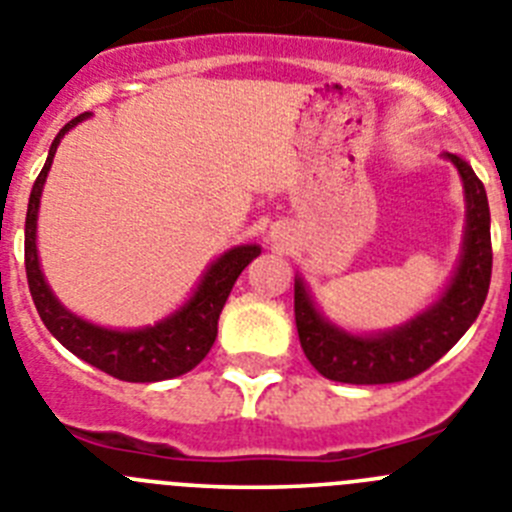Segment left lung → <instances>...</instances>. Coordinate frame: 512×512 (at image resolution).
I'll return each mask as SVG.
<instances>
[{"instance_id": "left-lung-1", "label": "left lung", "mask_w": 512, "mask_h": 512, "mask_svg": "<svg viewBox=\"0 0 512 512\" xmlns=\"http://www.w3.org/2000/svg\"><path fill=\"white\" fill-rule=\"evenodd\" d=\"M444 160H449L462 178V250L439 296L416 316L390 329H342L321 311L303 275L296 273L298 339L308 362L329 380L349 385L408 380L439 362L480 316L492 275L487 193L467 160L454 153H444Z\"/></svg>"}]
</instances>
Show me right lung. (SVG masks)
Returning <instances> with one entry per match:
<instances>
[{"mask_svg":"<svg viewBox=\"0 0 512 512\" xmlns=\"http://www.w3.org/2000/svg\"><path fill=\"white\" fill-rule=\"evenodd\" d=\"M91 114H78L76 119L55 135L48 150L43 170L30 191L25 219V270L30 285L32 301L38 308L40 319L48 326L50 334L89 365L99 367L107 375L127 382H160L170 377L186 375L209 354L216 339L219 313L232 293L234 283L247 265L262 252L260 245H237L216 255L201 273L199 283L193 285L186 301L173 313L163 316L155 324L135 326V329H117V326H101L73 313L63 306L45 280L43 265L38 252V214L43 188L48 181L50 165L55 150L63 137L86 122Z\"/></svg>","mask_w":512,"mask_h":512,"instance_id":"obj_1","label":"right lung"}]
</instances>
